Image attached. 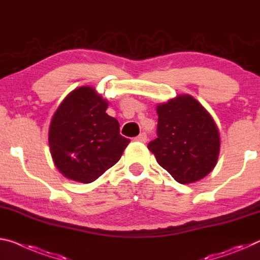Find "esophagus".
I'll return each mask as SVG.
<instances>
[{
  "label": "esophagus",
  "mask_w": 260,
  "mask_h": 260,
  "mask_svg": "<svg viewBox=\"0 0 260 260\" xmlns=\"http://www.w3.org/2000/svg\"><path fill=\"white\" fill-rule=\"evenodd\" d=\"M135 141H139V142H146L147 141V134L145 132H142V133H140L137 138H135Z\"/></svg>",
  "instance_id": "1"
}]
</instances>
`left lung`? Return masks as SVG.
Listing matches in <instances>:
<instances>
[{
    "mask_svg": "<svg viewBox=\"0 0 260 260\" xmlns=\"http://www.w3.org/2000/svg\"><path fill=\"white\" fill-rule=\"evenodd\" d=\"M157 114V138L148 149L159 166L180 184L207 176L220 152L219 131L211 114L188 94L158 105Z\"/></svg>",
    "mask_w": 260,
    "mask_h": 260,
    "instance_id": "obj_1",
    "label": "left lung"
}]
</instances>
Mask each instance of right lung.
Masks as SVG:
<instances>
[{
	"label": "right lung",
	"mask_w": 260,
	"mask_h": 260,
	"mask_svg": "<svg viewBox=\"0 0 260 260\" xmlns=\"http://www.w3.org/2000/svg\"><path fill=\"white\" fill-rule=\"evenodd\" d=\"M108 102L90 86L74 90L53 115L48 142L56 168L80 183H91L120 159L131 142L106 113Z\"/></svg>",
	"instance_id": "add662e5"
}]
</instances>
